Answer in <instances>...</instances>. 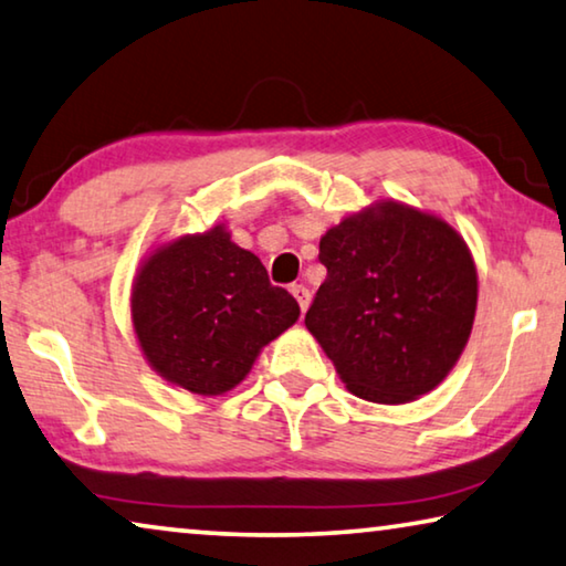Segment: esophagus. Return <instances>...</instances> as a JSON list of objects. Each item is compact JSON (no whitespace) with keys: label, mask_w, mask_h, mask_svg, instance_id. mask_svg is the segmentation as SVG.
Returning <instances> with one entry per match:
<instances>
[{"label":"esophagus","mask_w":566,"mask_h":566,"mask_svg":"<svg viewBox=\"0 0 566 566\" xmlns=\"http://www.w3.org/2000/svg\"><path fill=\"white\" fill-rule=\"evenodd\" d=\"M292 294H294V300H297L302 315H304V312H307V307H310V300H312L310 290H307V286H304V284H294V286H292Z\"/></svg>","instance_id":"1"}]
</instances>
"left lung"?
<instances>
[{
  "label": "left lung",
  "mask_w": 566,
  "mask_h": 566,
  "mask_svg": "<svg viewBox=\"0 0 566 566\" xmlns=\"http://www.w3.org/2000/svg\"><path fill=\"white\" fill-rule=\"evenodd\" d=\"M327 280L304 325L353 396L400 406L446 380L479 302L471 249L451 223L385 199L319 239Z\"/></svg>",
  "instance_id": "1"
}]
</instances>
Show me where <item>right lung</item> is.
Masks as SVG:
<instances>
[{"mask_svg": "<svg viewBox=\"0 0 566 566\" xmlns=\"http://www.w3.org/2000/svg\"><path fill=\"white\" fill-rule=\"evenodd\" d=\"M297 317V300L269 284L259 256L223 223L156 247L130 290L143 357L166 382L206 398L234 390Z\"/></svg>", "mask_w": 566, "mask_h": 566, "instance_id": "1", "label": "right lung"}]
</instances>
